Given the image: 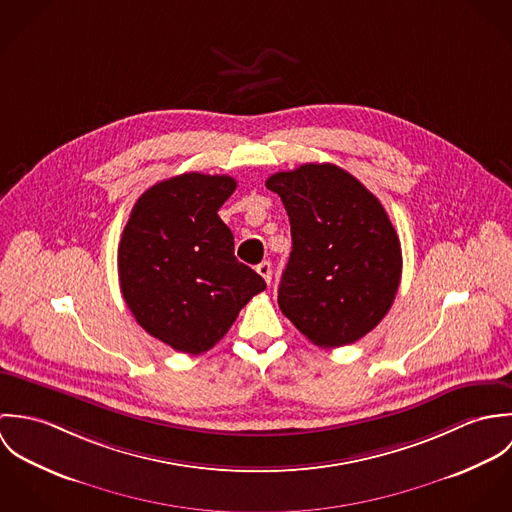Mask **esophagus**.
Here are the masks:
<instances>
[{"instance_id":"obj_1","label":"esophagus","mask_w":512,"mask_h":512,"mask_svg":"<svg viewBox=\"0 0 512 512\" xmlns=\"http://www.w3.org/2000/svg\"><path fill=\"white\" fill-rule=\"evenodd\" d=\"M256 272L264 278V282L270 286V282H272V264L270 262H262V264H258L256 266Z\"/></svg>"}]
</instances>
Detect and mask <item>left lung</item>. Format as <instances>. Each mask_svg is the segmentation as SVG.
I'll return each instance as SVG.
<instances>
[{"instance_id":"8db88e82","label":"left lung","mask_w":512,"mask_h":512,"mask_svg":"<svg viewBox=\"0 0 512 512\" xmlns=\"http://www.w3.org/2000/svg\"><path fill=\"white\" fill-rule=\"evenodd\" d=\"M266 187L282 197L292 226L282 313L321 349L359 341L392 307L402 276L400 240L384 207L333 163L274 173Z\"/></svg>"}]
</instances>
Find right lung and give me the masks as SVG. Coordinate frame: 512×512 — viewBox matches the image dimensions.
Returning a JSON list of instances; mask_svg holds the SVG:
<instances>
[{
	"instance_id": "obj_1",
	"label": "right lung",
	"mask_w": 512,
	"mask_h": 512,
	"mask_svg": "<svg viewBox=\"0 0 512 512\" xmlns=\"http://www.w3.org/2000/svg\"><path fill=\"white\" fill-rule=\"evenodd\" d=\"M228 175L183 173L136 201L118 246L120 290L147 333L201 355L226 335L266 282L234 256L219 209L234 193Z\"/></svg>"
}]
</instances>
